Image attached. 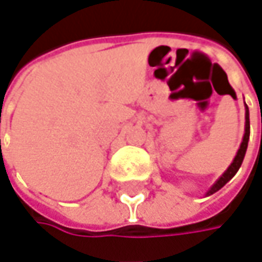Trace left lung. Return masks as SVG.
<instances>
[{"label":"left lung","mask_w":262,"mask_h":262,"mask_svg":"<svg viewBox=\"0 0 262 262\" xmlns=\"http://www.w3.org/2000/svg\"><path fill=\"white\" fill-rule=\"evenodd\" d=\"M245 134H244V138H242V143H241V147H239V150H237L236 156L233 159V162L230 163V166L227 167L226 172L223 173V175L220 176L219 179L216 181V184L211 186L208 191H207V195H211V194H214L216 191H219L220 188H223V186L226 185L227 182L233 178V176L236 175V172L239 170V167L242 165V162H244V157H245V153H247V148H248V141H249V109H248V106L245 105ZM261 124H262V114H261ZM261 141H262V129H261Z\"/></svg>","instance_id":"left-lung-1"}]
</instances>
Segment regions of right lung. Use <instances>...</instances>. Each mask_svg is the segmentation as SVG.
Listing matches in <instances>:
<instances>
[{
  "label": "right lung",
  "instance_id": "obj_1",
  "mask_svg": "<svg viewBox=\"0 0 262 262\" xmlns=\"http://www.w3.org/2000/svg\"><path fill=\"white\" fill-rule=\"evenodd\" d=\"M0 143H1V140H0Z\"/></svg>",
  "mask_w": 262,
  "mask_h": 262
}]
</instances>
